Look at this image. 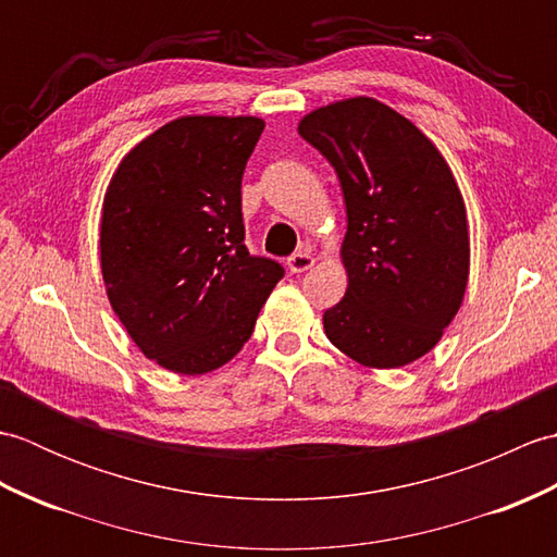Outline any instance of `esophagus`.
Returning a JSON list of instances; mask_svg holds the SVG:
<instances>
[{"instance_id":"34e87169","label":"esophagus","mask_w":557,"mask_h":557,"mask_svg":"<svg viewBox=\"0 0 557 557\" xmlns=\"http://www.w3.org/2000/svg\"><path fill=\"white\" fill-rule=\"evenodd\" d=\"M313 263H315V258L311 256V251H306V248L287 258V268L294 272V275H299V272H306L309 268H313Z\"/></svg>"}]
</instances>
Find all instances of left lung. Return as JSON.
<instances>
[{
	"label": "left lung",
	"mask_w": 557,
	"mask_h": 557,
	"mask_svg": "<svg viewBox=\"0 0 557 557\" xmlns=\"http://www.w3.org/2000/svg\"><path fill=\"white\" fill-rule=\"evenodd\" d=\"M299 134L333 164L347 203V292L323 313L327 339L366 369L429 354L469 282L465 198L443 152L375 98L304 114Z\"/></svg>",
	"instance_id": "8db88e82"
}]
</instances>
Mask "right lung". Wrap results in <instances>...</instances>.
Instances as JSON below:
<instances>
[{"mask_svg": "<svg viewBox=\"0 0 557 557\" xmlns=\"http://www.w3.org/2000/svg\"><path fill=\"white\" fill-rule=\"evenodd\" d=\"M263 126L251 114L176 116L126 152L104 191L100 270L112 311L172 373L232 361L285 275L244 246L242 176Z\"/></svg>", "mask_w": 557, "mask_h": 557, "instance_id": "1", "label": "right lung"}]
</instances>
